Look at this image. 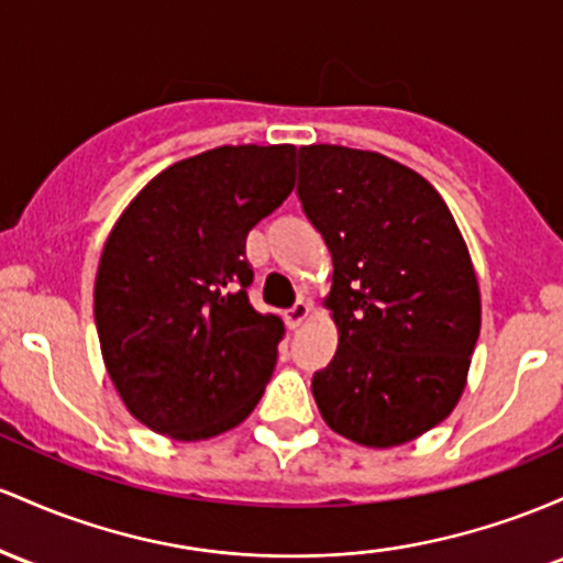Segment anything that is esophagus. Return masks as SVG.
Segmentation results:
<instances>
[{"instance_id":"34e87169","label":"esophagus","mask_w":563,"mask_h":563,"mask_svg":"<svg viewBox=\"0 0 563 563\" xmlns=\"http://www.w3.org/2000/svg\"><path fill=\"white\" fill-rule=\"evenodd\" d=\"M308 313H311V306H308L306 300H298L287 313H284V321H287L289 330H298L302 321L308 319Z\"/></svg>"}]
</instances>
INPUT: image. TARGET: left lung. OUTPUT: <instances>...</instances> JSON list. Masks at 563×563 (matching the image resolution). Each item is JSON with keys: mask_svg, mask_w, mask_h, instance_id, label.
<instances>
[{"mask_svg": "<svg viewBox=\"0 0 563 563\" xmlns=\"http://www.w3.org/2000/svg\"><path fill=\"white\" fill-rule=\"evenodd\" d=\"M298 197L334 268L338 351L316 407L356 444H407L454 409L482 330L463 233L431 183L375 151L302 145Z\"/></svg>", "mask_w": 563, "mask_h": 563, "instance_id": "left-lung-1", "label": "left lung"}]
</instances>
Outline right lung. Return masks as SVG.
I'll use <instances>...</instances> for the list:
<instances>
[{"mask_svg": "<svg viewBox=\"0 0 563 563\" xmlns=\"http://www.w3.org/2000/svg\"><path fill=\"white\" fill-rule=\"evenodd\" d=\"M295 145H220L175 162L130 201L95 279L100 351L151 431L199 441L261 401L284 338L250 306L247 233L295 186Z\"/></svg>", "mask_w": 563, "mask_h": 563, "instance_id": "right-lung-1", "label": "right lung"}]
</instances>
